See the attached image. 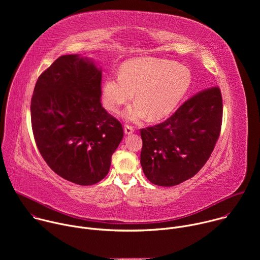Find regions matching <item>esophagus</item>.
Wrapping results in <instances>:
<instances>
[{"mask_svg": "<svg viewBox=\"0 0 260 260\" xmlns=\"http://www.w3.org/2000/svg\"><path fill=\"white\" fill-rule=\"evenodd\" d=\"M123 131H124V134H125V135H131V134H133V133L135 132L134 127H133L132 125H128V124L124 125V127H123Z\"/></svg>", "mask_w": 260, "mask_h": 260, "instance_id": "obj_1", "label": "esophagus"}]
</instances>
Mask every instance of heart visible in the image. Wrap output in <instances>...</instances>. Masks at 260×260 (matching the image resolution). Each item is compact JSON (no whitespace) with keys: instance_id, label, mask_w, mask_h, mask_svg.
Instances as JSON below:
<instances>
[{"instance_id":"obj_1","label":"heart","mask_w":260,"mask_h":260,"mask_svg":"<svg viewBox=\"0 0 260 260\" xmlns=\"http://www.w3.org/2000/svg\"><path fill=\"white\" fill-rule=\"evenodd\" d=\"M191 84L188 68L172 60L152 56L125 61L119 76L108 77L102 85L103 104L111 112L133 99L136 102L121 113L131 122L151 117L158 120L170 115L187 93Z\"/></svg>"}]
</instances>
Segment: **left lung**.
Wrapping results in <instances>:
<instances>
[{
	"label": "left lung",
	"instance_id": "1",
	"mask_svg": "<svg viewBox=\"0 0 260 260\" xmlns=\"http://www.w3.org/2000/svg\"><path fill=\"white\" fill-rule=\"evenodd\" d=\"M222 96L218 87L185 102L166 121L141 129V166L158 186H175L192 178L207 162L219 138Z\"/></svg>",
	"mask_w": 260,
	"mask_h": 260
}]
</instances>
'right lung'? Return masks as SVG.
<instances>
[{
	"instance_id": "1",
	"label": "right lung",
	"mask_w": 260,
	"mask_h": 260,
	"mask_svg": "<svg viewBox=\"0 0 260 260\" xmlns=\"http://www.w3.org/2000/svg\"><path fill=\"white\" fill-rule=\"evenodd\" d=\"M102 68L80 54L58 57L36 83L30 103L37 147L61 178L78 185L104 179L123 138L101 104Z\"/></svg>"
}]
</instances>
